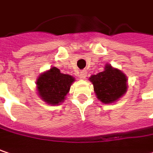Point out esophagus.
<instances>
[{
	"mask_svg": "<svg viewBox=\"0 0 153 153\" xmlns=\"http://www.w3.org/2000/svg\"><path fill=\"white\" fill-rule=\"evenodd\" d=\"M86 74H87L86 71L83 70V71H81V72L79 74V79H85V77H86Z\"/></svg>",
	"mask_w": 153,
	"mask_h": 153,
	"instance_id": "1",
	"label": "esophagus"
}]
</instances>
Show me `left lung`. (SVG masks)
<instances>
[{
  "mask_svg": "<svg viewBox=\"0 0 153 153\" xmlns=\"http://www.w3.org/2000/svg\"><path fill=\"white\" fill-rule=\"evenodd\" d=\"M127 79L121 70L113 68L110 64L105 66L103 72L89 78L94 85L97 99L104 104L114 103L126 93Z\"/></svg>",
  "mask_w": 153,
  "mask_h": 153,
  "instance_id": "obj_1",
  "label": "left lung"
}]
</instances>
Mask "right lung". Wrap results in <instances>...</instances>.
<instances>
[{"label":"right lung","instance_id":"obj_1","mask_svg":"<svg viewBox=\"0 0 153 153\" xmlns=\"http://www.w3.org/2000/svg\"><path fill=\"white\" fill-rule=\"evenodd\" d=\"M74 77L60 73L55 67L41 73L36 79L37 94L41 100L51 105H58L64 102Z\"/></svg>","mask_w":153,"mask_h":153}]
</instances>
